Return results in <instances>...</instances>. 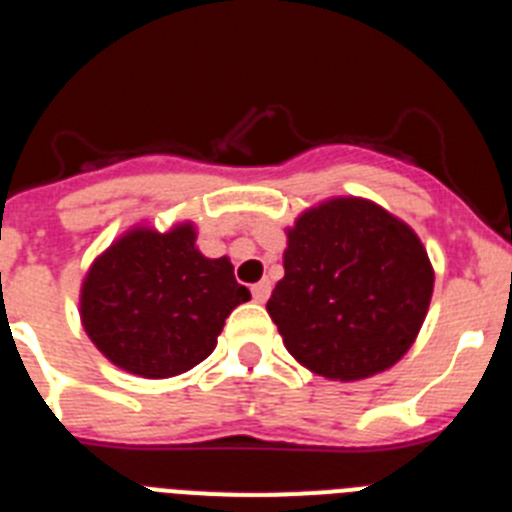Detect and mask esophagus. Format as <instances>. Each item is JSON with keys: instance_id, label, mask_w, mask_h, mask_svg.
<instances>
[{"instance_id": "1", "label": "esophagus", "mask_w": 512, "mask_h": 512, "mask_svg": "<svg viewBox=\"0 0 512 512\" xmlns=\"http://www.w3.org/2000/svg\"><path fill=\"white\" fill-rule=\"evenodd\" d=\"M251 292H253V300H256V303H266V298H269V292H272V285H269V282H256V285L251 287Z\"/></svg>"}]
</instances>
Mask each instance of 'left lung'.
I'll list each match as a JSON object with an SVG mask.
<instances>
[{"instance_id":"1","label":"left lung","mask_w":512,"mask_h":512,"mask_svg":"<svg viewBox=\"0 0 512 512\" xmlns=\"http://www.w3.org/2000/svg\"><path fill=\"white\" fill-rule=\"evenodd\" d=\"M285 233V277L266 310L287 352L342 383L393 368L417 339L435 287L419 235L362 196L318 202Z\"/></svg>"}]
</instances>
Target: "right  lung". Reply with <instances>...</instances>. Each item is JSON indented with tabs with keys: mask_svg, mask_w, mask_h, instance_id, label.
<instances>
[{
	"mask_svg": "<svg viewBox=\"0 0 512 512\" xmlns=\"http://www.w3.org/2000/svg\"><path fill=\"white\" fill-rule=\"evenodd\" d=\"M227 256L207 259L194 222H139L95 256L80 287V321L100 355L163 381L207 360L225 318L248 303Z\"/></svg>",
	"mask_w": 512,
	"mask_h": 512,
	"instance_id": "add662e5",
	"label": "right lung"
}]
</instances>
